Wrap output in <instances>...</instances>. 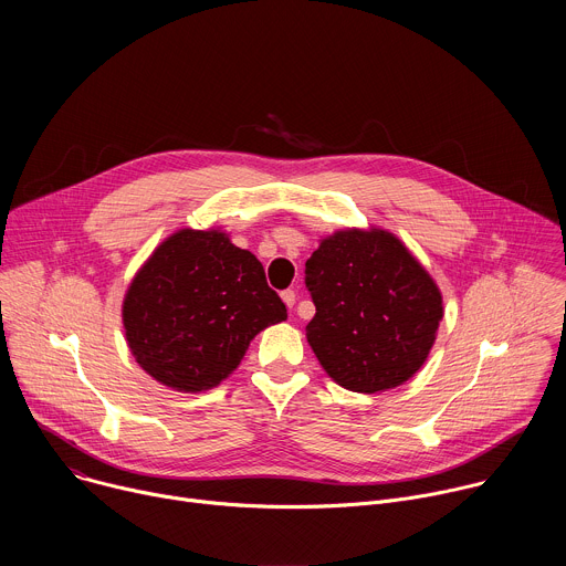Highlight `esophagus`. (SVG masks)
I'll return each mask as SVG.
<instances>
[{
    "label": "esophagus",
    "instance_id": "34e87169",
    "mask_svg": "<svg viewBox=\"0 0 566 566\" xmlns=\"http://www.w3.org/2000/svg\"><path fill=\"white\" fill-rule=\"evenodd\" d=\"M282 300H284V304L289 306V308H293V304H295V291H282Z\"/></svg>",
    "mask_w": 566,
    "mask_h": 566
}]
</instances>
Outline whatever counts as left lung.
Returning <instances> with one entry per match:
<instances>
[{
	"mask_svg": "<svg viewBox=\"0 0 566 566\" xmlns=\"http://www.w3.org/2000/svg\"><path fill=\"white\" fill-rule=\"evenodd\" d=\"M315 304L306 340L345 389L398 387L426 363L443 300L428 271L387 230H338L306 260Z\"/></svg>",
	"mask_w": 566,
	"mask_h": 566,
	"instance_id": "1",
	"label": "left lung"
}]
</instances>
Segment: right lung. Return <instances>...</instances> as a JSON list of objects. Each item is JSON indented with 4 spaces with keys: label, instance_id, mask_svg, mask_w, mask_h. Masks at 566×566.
Wrapping results in <instances>:
<instances>
[{
    "label": "right lung",
    "instance_id": "add662e5",
    "mask_svg": "<svg viewBox=\"0 0 566 566\" xmlns=\"http://www.w3.org/2000/svg\"><path fill=\"white\" fill-rule=\"evenodd\" d=\"M286 306L262 262L214 228L168 237L132 280L123 325L136 363L179 391L217 387Z\"/></svg>",
    "mask_w": 566,
    "mask_h": 566
}]
</instances>
